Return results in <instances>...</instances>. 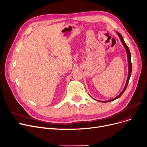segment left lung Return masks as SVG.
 <instances>
[{
  "label": "left lung",
  "mask_w": 147,
  "mask_h": 147,
  "mask_svg": "<svg viewBox=\"0 0 147 147\" xmlns=\"http://www.w3.org/2000/svg\"><path fill=\"white\" fill-rule=\"evenodd\" d=\"M116 33L118 34V36H119L120 38V39L121 42L122 44L123 45L124 47L125 48V51H126V53H127V61H128V67H129V72H128V76H127V80H126V82H125V86L124 87V88L123 89V90L121 91V92L118 94L117 96H116L115 97H114V98L112 99H109V100H105V101H101V100H97L99 102H111V101H113V100H114L118 98H119V97H120V96L123 94V93L124 92V91L125 90V89H126L127 88V86L128 85V83H129V80H130V76H131V55H130V50H129V47H127V45H126V44L125 43V42L121 36V34L118 33V32H115Z\"/></svg>",
  "instance_id": "1"
}]
</instances>
